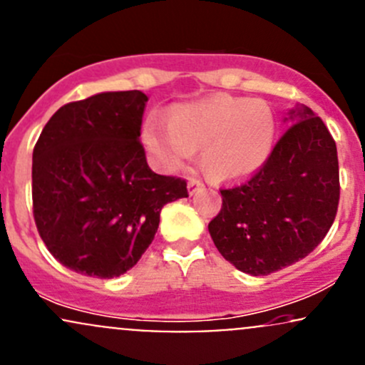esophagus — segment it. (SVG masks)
I'll use <instances>...</instances> for the list:
<instances>
[{
  "instance_id": "1",
  "label": "esophagus",
  "mask_w": 365,
  "mask_h": 365,
  "mask_svg": "<svg viewBox=\"0 0 365 365\" xmlns=\"http://www.w3.org/2000/svg\"><path fill=\"white\" fill-rule=\"evenodd\" d=\"M202 182L201 180H197V178H190L189 180V185H187V189H189V194L190 195H194V194H197L199 190H202Z\"/></svg>"
}]
</instances>
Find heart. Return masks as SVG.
Wrapping results in <instances>:
<instances>
[{
  "label": "heart",
  "instance_id": "heart-1",
  "mask_svg": "<svg viewBox=\"0 0 365 365\" xmlns=\"http://www.w3.org/2000/svg\"><path fill=\"white\" fill-rule=\"evenodd\" d=\"M276 117L264 99L218 94L187 105L166 122L150 118L143 141L157 168L175 171L201 149L202 166L217 178H245L273 150Z\"/></svg>",
  "mask_w": 365,
  "mask_h": 365
}]
</instances>
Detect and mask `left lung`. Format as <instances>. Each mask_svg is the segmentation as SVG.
Wrapping results in <instances>:
<instances>
[{
  "label": "left lung",
  "instance_id": "left-lung-1",
  "mask_svg": "<svg viewBox=\"0 0 365 365\" xmlns=\"http://www.w3.org/2000/svg\"><path fill=\"white\" fill-rule=\"evenodd\" d=\"M290 120L250 178L220 189L222 208L208 225L222 257L252 276L271 274L312 253L339 205L334 138L306 106Z\"/></svg>",
  "mask_w": 365,
  "mask_h": 365
}]
</instances>
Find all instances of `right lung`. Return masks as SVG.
Here are the masks:
<instances>
[{
  "label": "right lung",
  "instance_id": "1",
  "mask_svg": "<svg viewBox=\"0 0 365 365\" xmlns=\"http://www.w3.org/2000/svg\"><path fill=\"white\" fill-rule=\"evenodd\" d=\"M147 96L101 92L61 106L33 150V215L63 266L115 278L141 259L187 182L153 173L140 141Z\"/></svg>",
  "mask_w": 365,
  "mask_h": 365
}]
</instances>
